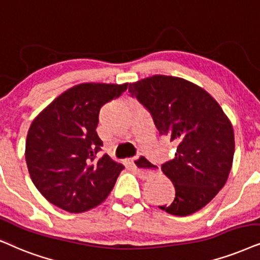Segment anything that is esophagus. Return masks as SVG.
Here are the masks:
<instances>
[{"instance_id":"34e87169","label":"esophagus","mask_w":260,"mask_h":260,"mask_svg":"<svg viewBox=\"0 0 260 260\" xmlns=\"http://www.w3.org/2000/svg\"><path fill=\"white\" fill-rule=\"evenodd\" d=\"M131 163H132L133 168L136 169V173L143 179H146L147 176H150L154 172L151 163L143 156L134 157V158L131 159Z\"/></svg>"}]
</instances>
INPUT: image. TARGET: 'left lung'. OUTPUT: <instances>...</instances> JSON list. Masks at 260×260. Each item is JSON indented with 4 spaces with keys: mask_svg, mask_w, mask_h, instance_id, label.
<instances>
[{
    "mask_svg": "<svg viewBox=\"0 0 260 260\" xmlns=\"http://www.w3.org/2000/svg\"><path fill=\"white\" fill-rule=\"evenodd\" d=\"M128 92L151 114L159 136L177 144L175 158L160 167L175 186V199L159 209L194 213L215 198L231 173L232 123L208 92L185 79L153 75L129 84Z\"/></svg>",
    "mask_w": 260,
    "mask_h": 260,
    "instance_id": "obj_1",
    "label": "left lung"
}]
</instances>
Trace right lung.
<instances>
[{"label": "right lung", "instance_id": "right-lung-1", "mask_svg": "<svg viewBox=\"0 0 260 260\" xmlns=\"http://www.w3.org/2000/svg\"><path fill=\"white\" fill-rule=\"evenodd\" d=\"M128 84L85 83L70 88L34 120L26 139V164L43 197L64 211L96 208L109 196L122 164L108 154L96 128L101 108Z\"/></svg>", "mask_w": 260, "mask_h": 260}]
</instances>
